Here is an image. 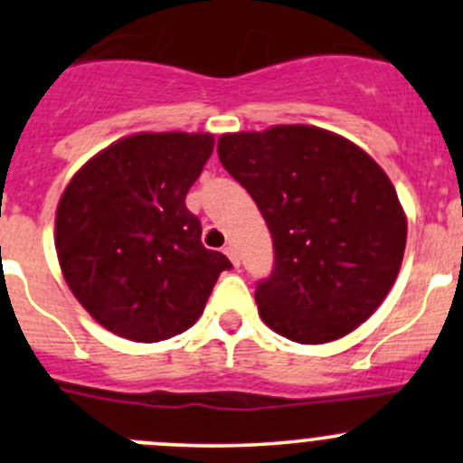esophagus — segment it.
I'll use <instances>...</instances> for the list:
<instances>
[{
	"instance_id": "esophagus-1",
	"label": "esophagus",
	"mask_w": 463,
	"mask_h": 463,
	"mask_svg": "<svg viewBox=\"0 0 463 463\" xmlns=\"http://www.w3.org/2000/svg\"><path fill=\"white\" fill-rule=\"evenodd\" d=\"M223 252H226L228 259H231L232 266H235V268H240V266H241L240 252H237V248H235V246H226V248H223Z\"/></svg>"
}]
</instances>
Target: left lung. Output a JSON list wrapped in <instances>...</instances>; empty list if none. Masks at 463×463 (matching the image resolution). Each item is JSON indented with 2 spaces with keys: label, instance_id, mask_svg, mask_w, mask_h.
Returning a JSON list of instances; mask_svg holds the SVG:
<instances>
[{
  "label": "left lung",
  "instance_id": "obj_1",
  "mask_svg": "<svg viewBox=\"0 0 463 463\" xmlns=\"http://www.w3.org/2000/svg\"><path fill=\"white\" fill-rule=\"evenodd\" d=\"M217 156L272 235V272L255 289L263 323L294 343L321 345L367 321L406 246L387 174L354 142L306 125L222 136Z\"/></svg>",
  "mask_w": 463,
  "mask_h": 463
}]
</instances>
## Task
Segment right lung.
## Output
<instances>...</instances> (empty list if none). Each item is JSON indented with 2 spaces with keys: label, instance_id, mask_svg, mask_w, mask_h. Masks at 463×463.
Returning <instances> with one entry per match:
<instances>
[{
  "label": "right lung",
  "instance_id": "obj_1",
  "mask_svg": "<svg viewBox=\"0 0 463 463\" xmlns=\"http://www.w3.org/2000/svg\"><path fill=\"white\" fill-rule=\"evenodd\" d=\"M211 134H138L91 157L57 208V255L79 303L109 332L157 343L204 312L232 263L202 243L186 193Z\"/></svg>",
  "mask_w": 463,
  "mask_h": 463
}]
</instances>
